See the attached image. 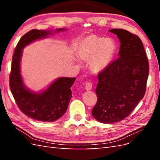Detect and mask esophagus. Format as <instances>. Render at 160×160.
Returning a JSON list of instances; mask_svg holds the SVG:
<instances>
[{"instance_id": "esophagus-1", "label": "esophagus", "mask_w": 160, "mask_h": 160, "mask_svg": "<svg viewBox=\"0 0 160 160\" xmlns=\"http://www.w3.org/2000/svg\"><path fill=\"white\" fill-rule=\"evenodd\" d=\"M93 88V84L90 82H87L85 84V89L87 91H91Z\"/></svg>"}]
</instances>
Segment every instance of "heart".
I'll return each mask as SVG.
<instances>
[{"mask_svg":"<svg viewBox=\"0 0 160 160\" xmlns=\"http://www.w3.org/2000/svg\"><path fill=\"white\" fill-rule=\"evenodd\" d=\"M116 52L117 45L113 40L90 35L80 43L78 56L81 60L89 61V68L93 73H100L109 65Z\"/></svg>","mask_w":160,"mask_h":160,"instance_id":"1","label":"heart"}]
</instances>
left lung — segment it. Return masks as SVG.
Wrapping results in <instances>:
<instances>
[{
  "instance_id": "obj_1",
  "label": "left lung",
  "mask_w": 160,
  "mask_h": 160,
  "mask_svg": "<svg viewBox=\"0 0 160 160\" xmlns=\"http://www.w3.org/2000/svg\"><path fill=\"white\" fill-rule=\"evenodd\" d=\"M120 42L119 58L98 73L94 118L111 124L128 117L143 98L149 66L141 39L122 29H110Z\"/></svg>"
}]
</instances>
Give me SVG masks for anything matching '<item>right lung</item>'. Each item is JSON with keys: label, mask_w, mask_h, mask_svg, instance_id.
Segmentation results:
<instances>
[{"label": "right lung", "mask_w": 160, "mask_h": 160, "mask_svg": "<svg viewBox=\"0 0 160 160\" xmlns=\"http://www.w3.org/2000/svg\"><path fill=\"white\" fill-rule=\"evenodd\" d=\"M65 29H58L59 32ZM51 30L32 29L25 33L16 45L12 58L9 76V87L20 110L27 116L41 122H54L65 113L71 98L70 88L75 78H59L40 93H34L27 88L20 74V59L22 49L36 40L52 34Z\"/></svg>", "instance_id": "add662e5"}]
</instances>
